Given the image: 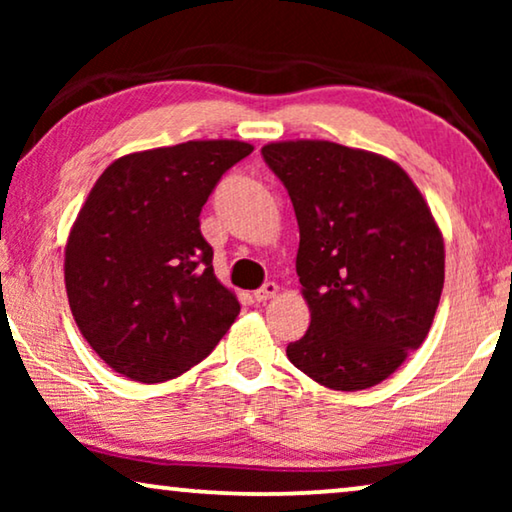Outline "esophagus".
<instances>
[{"label": "esophagus", "instance_id": "esophagus-1", "mask_svg": "<svg viewBox=\"0 0 512 512\" xmlns=\"http://www.w3.org/2000/svg\"><path fill=\"white\" fill-rule=\"evenodd\" d=\"M279 293V286L275 282H265L261 289L254 291V300L256 303H268L270 298H275Z\"/></svg>", "mask_w": 512, "mask_h": 512}]
</instances>
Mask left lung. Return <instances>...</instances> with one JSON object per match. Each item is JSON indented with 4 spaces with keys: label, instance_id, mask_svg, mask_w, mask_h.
I'll list each match as a JSON object with an SVG mask.
<instances>
[{
    "label": "left lung",
    "instance_id": "8db88e82",
    "mask_svg": "<svg viewBox=\"0 0 512 512\" xmlns=\"http://www.w3.org/2000/svg\"><path fill=\"white\" fill-rule=\"evenodd\" d=\"M298 219L296 272L310 328L286 356L335 391L380 384L422 345L445 282V244L394 160L326 142L265 144Z\"/></svg>",
    "mask_w": 512,
    "mask_h": 512
}]
</instances>
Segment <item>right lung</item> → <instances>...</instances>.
Here are the masks:
<instances>
[{
    "label": "right lung",
    "mask_w": 512,
    "mask_h": 512,
    "mask_svg": "<svg viewBox=\"0 0 512 512\" xmlns=\"http://www.w3.org/2000/svg\"><path fill=\"white\" fill-rule=\"evenodd\" d=\"M254 146L198 139L118 158L90 188L65 247L69 307L95 354L123 377L174 380L240 314L214 275L200 212Z\"/></svg>",
    "instance_id": "obj_1"
}]
</instances>
